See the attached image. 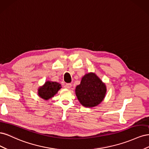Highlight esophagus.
<instances>
[{
    "mask_svg": "<svg viewBox=\"0 0 149 149\" xmlns=\"http://www.w3.org/2000/svg\"><path fill=\"white\" fill-rule=\"evenodd\" d=\"M71 83H66V84H65V88H66V89H70L71 88Z\"/></svg>",
    "mask_w": 149,
    "mask_h": 149,
    "instance_id": "esophagus-1",
    "label": "esophagus"
}]
</instances>
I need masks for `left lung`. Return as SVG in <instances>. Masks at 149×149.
Listing matches in <instances>:
<instances>
[{
	"label": "left lung",
	"mask_w": 149,
	"mask_h": 149,
	"mask_svg": "<svg viewBox=\"0 0 149 149\" xmlns=\"http://www.w3.org/2000/svg\"><path fill=\"white\" fill-rule=\"evenodd\" d=\"M76 96L81 104L85 107H94L104 98L106 88L101 80L93 73L83 76L81 84L75 89Z\"/></svg>",
	"instance_id": "8db88e82"
}]
</instances>
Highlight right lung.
Masks as SVG:
<instances>
[{"label":"right lung","instance_id":"obj_1","mask_svg":"<svg viewBox=\"0 0 149 149\" xmlns=\"http://www.w3.org/2000/svg\"><path fill=\"white\" fill-rule=\"evenodd\" d=\"M61 88V84L56 82L47 81L42 87L38 89L39 96L44 100H47L56 94Z\"/></svg>","mask_w":149,"mask_h":149}]
</instances>
